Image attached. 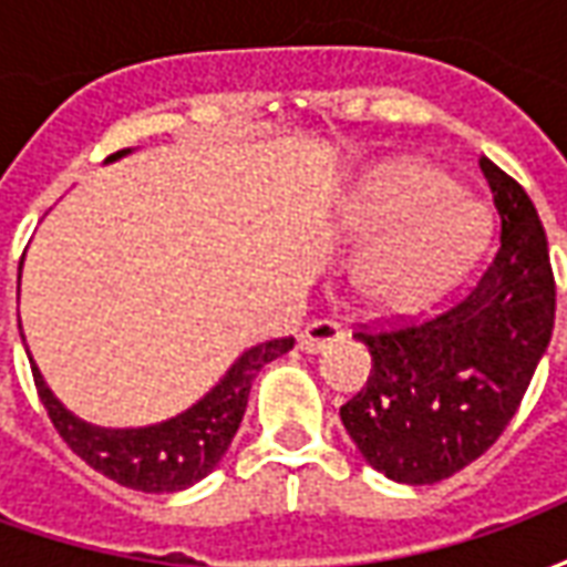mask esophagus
Listing matches in <instances>:
<instances>
[{"instance_id":"esophagus-1","label":"esophagus","mask_w":567,"mask_h":567,"mask_svg":"<svg viewBox=\"0 0 567 567\" xmlns=\"http://www.w3.org/2000/svg\"><path fill=\"white\" fill-rule=\"evenodd\" d=\"M340 337H343V328H340L337 321H309L307 328L300 331V349H303L307 355H319L324 346L337 343Z\"/></svg>"}]
</instances>
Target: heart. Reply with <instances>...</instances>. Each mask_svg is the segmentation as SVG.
<instances>
[{"instance_id":"1","label":"heart","mask_w":567,"mask_h":567,"mask_svg":"<svg viewBox=\"0 0 567 567\" xmlns=\"http://www.w3.org/2000/svg\"><path fill=\"white\" fill-rule=\"evenodd\" d=\"M343 224L361 258L355 285L380 312H416L474 270L492 243V212L464 194L446 169L425 161L385 163L361 178Z\"/></svg>"}]
</instances>
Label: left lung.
<instances>
[{"label": "left lung", "mask_w": 567, "mask_h": 567, "mask_svg": "<svg viewBox=\"0 0 567 567\" xmlns=\"http://www.w3.org/2000/svg\"><path fill=\"white\" fill-rule=\"evenodd\" d=\"M501 246L467 295L406 328L355 333L368 385L340 406L349 437L394 483L431 486L480 458L516 413L556 319V282L535 203L480 157Z\"/></svg>", "instance_id": "1"}]
</instances>
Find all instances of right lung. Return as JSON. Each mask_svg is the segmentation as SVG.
<instances>
[{
    "instance_id": "obj_1",
    "label": "right lung",
    "mask_w": 567,
    "mask_h": 567,
    "mask_svg": "<svg viewBox=\"0 0 567 567\" xmlns=\"http://www.w3.org/2000/svg\"><path fill=\"white\" fill-rule=\"evenodd\" d=\"M127 154L130 148L117 151L105 163H115ZM23 346H27V337H23ZM291 349H295V337L251 346L236 358L230 370L199 398L197 404L182 410L178 416L142 427H103L93 425L87 419H79L48 389L42 370L32 361L30 349H27V355H30L32 377H35V389H39L44 410L60 431V437L72 446V452H79L93 471H100L121 486L161 495V492H182L215 471V464L221 462V455L239 431V422L246 416L248 392H251L258 370Z\"/></svg>"
}]
</instances>
